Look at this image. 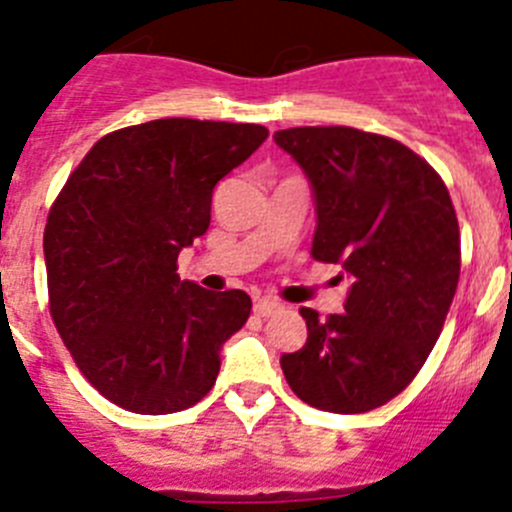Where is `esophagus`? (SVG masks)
Here are the masks:
<instances>
[{"label":"esophagus","instance_id":"1","mask_svg":"<svg viewBox=\"0 0 512 512\" xmlns=\"http://www.w3.org/2000/svg\"><path fill=\"white\" fill-rule=\"evenodd\" d=\"M283 310V303H278V300L272 298H260L255 303V313L260 315V318H270V315L280 313Z\"/></svg>","mask_w":512,"mask_h":512}]
</instances>
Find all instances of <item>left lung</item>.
<instances>
[{"mask_svg":"<svg viewBox=\"0 0 512 512\" xmlns=\"http://www.w3.org/2000/svg\"><path fill=\"white\" fill-rule=\"evenodd\" d=\"M308 176L310 255L351 278L343 313L300 308L308 341L283 353L290 389L315 409L361 414L407 389L442 333L460 280V227L437 171L394 138L348 126L275 133Z\"/></svg>","mask_w":512,"mask_h":512,"instance_id":"1","label":"left lung"}]
</instances>
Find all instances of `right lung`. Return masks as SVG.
<instances>
[{"mask_svg": "<svg viewBox=\"0 0 512 512\" xmlns=\"http://www.w3.org/2000/svg\"><path fill=\"white\" fill-rule=\"evenodd\" d=\"M267 138L255 123L159 118L100 138L45 227L50 313L85 379L118 407H194L250 318L242 290L181 280L176 257L212 219L219 179Z\"/></svg>", "mask_w": 512, "mask_h": 512, "instance_id": "obj_1", "label": "right lung"}]
</instances>
